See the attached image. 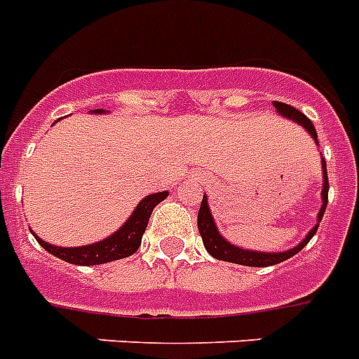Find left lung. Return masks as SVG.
<instances>
[{
	"mask_svg": "<svg viewBox=\"0 0 359 359\" xmlns=\"http://www.w3.org/2000/svg\"><path fill=\"white\" fill-rule=\"evenodd\" d=\"M275 109L280 114H284L285 118L295 119L297 123H301L308 133L311 134V138L317 142V130L313 127L310 119L306 118L301 110H297L295 107L291 104L280 103V101H275ZM323 175H325V182H323V206L321 212L317 215V225L311 229V232L304 238V241H301L295 249L285 250V252H276V255H271V252H252V250H243L240 247L230 245L229 241H225V238H221L217 229L214 225V219H212V214H210L208 201H206V195L203 197V203H201L199 214H197V226H199L201 238H203V243H205L206 250L210 255L217 258V260L230 262V264H240V265H250V267H269V265L280 264V262L287 260L291 256H295L301 249H304L308 245V241L313 238V234L319 229V223H321L323 215H325L326 203H328V175H326V160H323Z\"/></svg>",
	"mask_w": 359,
	"mask_h": 359,
	"instance_id": "obj_1",
	"label": "left lung"
}]
</instances>
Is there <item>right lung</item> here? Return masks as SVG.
<instances>
[{
  "label": "right lung",
  "instance_id": "right-lung-1",
  "mask_svg": "<svg viewBox=\"0 0 359 359\" xmlns=\"http://www.w3.org/2000/svg\"><path fill=\"white\" fill-rule=\"evenodd\" d=\"M95 112H101V110H95ZM165 197H168V191H160V194H153L149 197H145L136 206L129 221L116 234H112L107 240L99 241V243H94V245L75 247V249H72V247H53L46 243L43 240H40L38 236H34V238L48 252H51V255L60 258V260L69 262V264L97 265L112 260H121V258H127V256L134 255L138 250L140 243H142V236H144L147 223H149L151 212Z\"/></svg>",
  "mask_w": 359,
  "mask_h": 359
}]
</instances>
